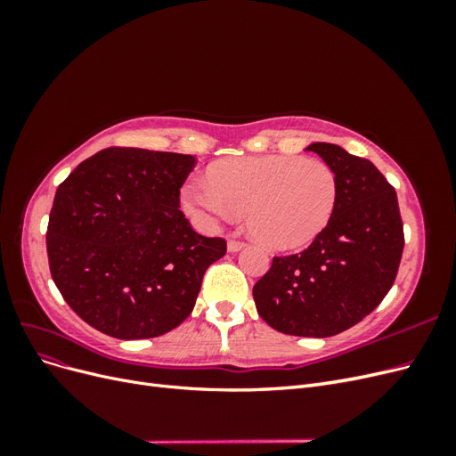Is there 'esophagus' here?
<instances>
[{"label":"esophagus","mask_w":456,"mask_h":456,"mask_svg":"<svg viewBox=\"0 0 456 456\" xmlns=\"http://www.w3.org/2000/svg\"><path fill=\"white\" fill-rule=\"evenodd\" d=\"M243 247V241L240 240H228V253H238Z\"/></svg>","instance_id":"1"}]
</instances>
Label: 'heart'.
Masks as SVG:
<instances>
[{
  "label": "heart",
  "instance_id": "obj_1",
  "mask_svg": "<svg viewBox=\"0 0 456 456\" xmlns=\"http://www.w3.org/2000/svg\"><path fill=\"white\" fill-rule=\"evenodd\" d=\"M338 181L322 159L295 156L243 158L218 163L209 183L183 188L184 211L203 226L230 223L247 213L253 238L275 251L312 243L329 224Z\"/></svg>",
  "mask_w": 456,
  "mask_h": 456
}]
</instances>
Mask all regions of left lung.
I'll list each match as a JSON object with an SVG mask.
<instances>
[{"instance_id":"left-lung-1","label":"left lung","mask_w":456,"mask_h":456,"mask_svg":"<svg viewBox=\"0 0 456 456\" xmlns=\"http://www.w3.org/2000/svg\"><path fill=\"white\" fill-rule=\"evenodd\" d=\"M306 150L337 175L335 213L308 249L273 256L253 297L258 315L280 333L325 338L380 305L405 241L395 190L375 165L329 142Z\"/></svg>"}]
</instances>
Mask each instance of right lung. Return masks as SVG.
<instances>
[{
  "label": "right lung",
  "mask_w": 456,
  "mask_h": 456,
  "mask_svg": "<svg viewBox=\"0 0 456 456\" xmlns=\"http://www.w3.org/2000/svg\"><path fill=\"white\" fill-rule=\"evenodd\" d=\"M194 156L106 148L59 186L47 226L53 281L81 320L121 340L154 338L194 310L205 270L226 255L181 211Z\"/></svg>",
  "instance_id": "obj_1"
}]
</instances>
